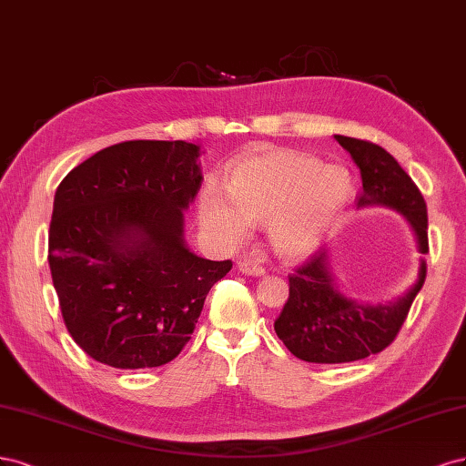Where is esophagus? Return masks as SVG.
<instances>
[{"label":"esophagus","mask_w":466,"mask_h":466,"mask_svg":"<svg viewBox=\"0 0 466 466\" xmlns=\"http://www.w3.org/2000/svg\"><path fill=\"white\" fill-rule=\"evenodd\" d=\"M238 268H239V273L248 275V277H263L265 275V268L261 265L251 263V261H239Z\"/></svg>","instance_id":"34e87169"}]
</instances>
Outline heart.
Wrapping results in <instances>:
<instances>
[{
	"mask_svg": "<svg viewBox=\"0 0 466 466\" xmlns=\"http://www.w3.org/2000/svg\"><path fill=\"white\" fill-rule=\"evenodd\" d=\"M350 189V176L342 167L267 147L232 164L227 191L215 182L203 186L198 218L220 248L242 244L251 224L267 222L273 251L282 259H298L321 244Z\"/></svg>",
	"mask_w": 466,
	"mask_h": 466,
	"instance_id": "heart-1",
	"label": "heart"
}]
</instances>
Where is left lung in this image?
<instances>
[{
	"label": "left lung",
	"mask_w": 466,
	"mask_h": 466,
	"mask_svg": "<svg viewBox=\"0 0 466 466\" xmlns=\"http://www.w3.org/2000/svg\"><path fill=\"white\" fill-rule=\"evenodd\" d=\"M362 176L358 208L385 207L399 213L428 253V213L410 176L380 145L335 135ZM426 280L420 258L418 279L391 302L370 304L344 292L333 273L331 249L321 248L289 279L290 294L275 321V331L296 358L315 364H344L378 354L397 337L416 294Z\"/></svg>",
	"instance_id": "obj_1"
}]
</instances>
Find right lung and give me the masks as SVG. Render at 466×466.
Wrapping results in <instances>:
<instances>
[{"mask_svg":"<svg viewBox=\"0 0 466 466\" xmlns=\"http://www.w3.org/2000/svg\"><path fill=\"white\" fill-rule=\"evenodd\" d=\"M201 147L126 141L75 167L56 189L48 263L69 335L117 370L174 360L230 261L186 244Z\"/></svg>","mask_w":466,"mask_h":466,"instance_id":"add662e5","label":"right lung"}]
</instances>
